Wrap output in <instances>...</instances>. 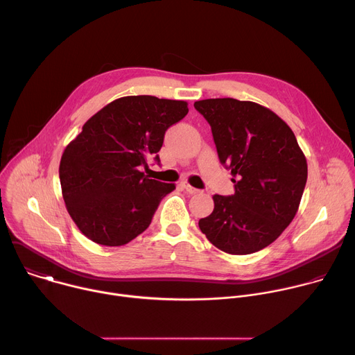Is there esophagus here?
<instances>
[{"label":"esophagus","mask_w":355,"mask_h":355,"mask_svg":"<svg viewBox=\"0 0 355 355\" xmlns=\"http://www.w3.org/2000/svg\"><path fill=\"white\" fill-rule=\"evenodd\" d=\"M180 185H181V187H182V188H184V189H185V191H187L188 193H191V195H193V193H198V192H200L199 189H196V188L191 187V185H189L188 182H185V181H184V182H181Z\"/></svg>","instance_id":"34e87169"}]
</instances>
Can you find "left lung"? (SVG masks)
<instances>
[{
  "instance_id": "left-lung-1",
  "label": "left lung",
  "mask_w": 355,
  "mask_h": 355,
  "mask_svg": "<svg viewBox=\"0 0 355 355\" xmlns=\"http://www.w3.org/2000/svg\"><path fill=\"white\" fill-rule=\"evenodd\" d=\"M193 107L211 125L234 184L233 195H214V212L199 229L229 254L260 251L297 212L308 180L305 155L291 128L266 107L234 98L202 99Z\"/></svg>"
}]
</instances>
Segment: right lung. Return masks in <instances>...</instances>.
Returning a JSON list of instances; mask_svg holds the SVG:
<instances>
[{"instance_id":"add662e5","label":"right lung","mask_w":355,"mask_h":355,"mask_svg":"<svg viewBox=\"0 0 355 355\" xmlns=\"http://www.w3.org/2000/svg\"><path fill=\"white\" fill-rule=\"evenodd\" d=\"M187 114L185 101L132 95L112 101L84 123L59 167L66 208L84 236L115 247L148 227L175 185L140 170L148 159L160 163L166 130Z\"/></svg>"}]
</instances>
